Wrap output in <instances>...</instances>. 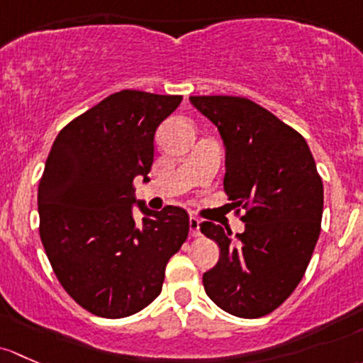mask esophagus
<instances>
[{"label":"esophagus","mask_w":363,"mask_h":363,"mask_svg":"<svg viewBox=\"0 0 363 363\" xmlns=\"http://www.w3.org/2000/svg\"><path fill=\"white\" fill-rule=\"evenodd\" d=\"M189 223H190V236L192 238H197V236H201V230H199V218H196V216H190V220H189Z\"/></svg>","instance_id":"obj_1"}]
</instances>
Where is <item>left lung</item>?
Returning <instances> with one entry per match:
<instances>
[{
	"label": "left lung",
	"instance_id": "1",
	"mask_svg": "<svg viewBox=\"0 0 363 363\" xmlns=\"http://www.w3.org/2000/svg\"><path fill=\"white\" fill-rule=\"evenodd\" d=\"M225 145L223 190L245 233L199 223L220 246L203 285L218 308L239 318L269 315L301 283L321 230L323 183L304 138L248 98L190 96ZM241 209H236L239 216Z\"/></svg>",
	"mask_w": 363,
	"mask_h": 363
}]
</instances>
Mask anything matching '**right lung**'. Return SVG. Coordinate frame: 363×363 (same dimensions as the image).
<instances>
[{"mask_svg":"<svg viewBox=\"0 0 363 363\" xmlns=\"http://www.w3.org/2000/svg\"><path fill=\"white\" fill-rule=\"evenodd\" d=\"M182 96L125 91L61 129L38 185L40 238L62 289L101 318H125L160 294L171 257L189 236L178 206L133 216L134 178L150 173L157 127Z\"/></svg>","mask_w":363,"mask_h":363,"instance_id":"obj_1","label":"right lung"}]
</instances>
